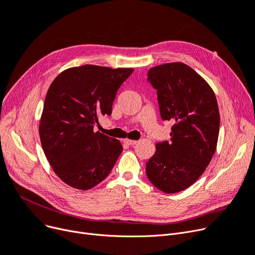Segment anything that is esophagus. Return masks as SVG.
I'll use <instances>...</instances> for the list:
<instances>
[{"instance_id":"obj_1","label":"esophagus","mask_w":255,"mask_h":255,"mask_svg":"<svg viewBox=\"0 0 255 255\" xmlns=\"http://www.w3.org/2000/svg\"><path fill=\"white\" fill-rule=\"evenodd\" d=\"M124 141H125V143H127L129 145H134L137 143V140H132V139H128V138L124 139Z\"/></svg>"}]
</instances>
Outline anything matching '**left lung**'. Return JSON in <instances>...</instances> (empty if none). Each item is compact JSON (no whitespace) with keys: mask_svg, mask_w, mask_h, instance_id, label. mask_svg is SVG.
<instances>
[{"mask_svg":"<svg viewBox=\"0 0 255 255\" xmlns=\"http://www.w3.org/2000/svg\"><path fill=\"white\" fill-rule=\"evenodd\" d=\"M148 82L157 90L162 120L175 124L170 141L156 144L145 172L156 188L177 193L196 182L216 151L220 126L216 96L202 76L180 62L153 67Z\"/></svg>","mask_w":255,"mask_h":255,"instance_id":"8db88e82","label":"left lung"}]
</instances>
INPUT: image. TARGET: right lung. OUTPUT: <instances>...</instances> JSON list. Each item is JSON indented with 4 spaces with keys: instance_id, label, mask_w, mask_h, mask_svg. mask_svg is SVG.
<instances>
[{
    "instance_id": "obj_1",
    "label": "right lung",
    "mask_w": 255,
    "mask_h": 255,
    "mask_svg": "<svg viewBox=\"0 0 255 255\" xmlns=\"http://www.w3.org/2000/svg\"><path fill=\"white\" fill-rule=\"evenodd\" d=\"M132 68L84 65L66 69L51 83L40 119L42 149L67 185L89 190L110 175L121 142L94 131L99 116H111L116 94Z\"/></svg>"
}]
</instances>
